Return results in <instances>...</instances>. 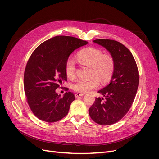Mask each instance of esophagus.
Wrapping results in <instances>:
<instances>
[{
  "instance_id": "esophagus-1",
  "label": "esophagus",
  "mask_w": 159,
  "mask_h": 159,
  "mask_svg": "<svg viewBox=\"0 0 159 159\" xmlns=\"http://www.w3.org/2000/svg\"><path fill=\"white\" fill-rule=\"evenodd\" d=\"M84 93H77L75 95V97H82V96H84Z\"/></svg>"
}]
</instances>
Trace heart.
I'll return each mask as SVG.
<instances>
[{"mask_svg":"<svg viewBox=\"0 0 159 159\" xmlns=\"http://www.w3.org/2000/svg\"><path fill=\"white\" fill-rule=\"evenodd\" d=\"M77 60L82 64L91 67V75L97 77L89 79H79L75 81L72 88L77 92L87 93L96 89L98 85V79L102 83L109 81L115 70V61L111 55H103L98 48L88 47L83 49L77 53ZM65 73L69 79H73L76 74V66L72 58L67 59L65 64Z\"/></svg>","mask_w":159,"mask_h":159,"instance_id":"obj_1","label":"heart"}]
</instances>
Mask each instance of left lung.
<instances>
[{
  "label": "left lung",
  "instance_id": "1",
  "mask_svg": "<svg viewBox=\"0 0 159 159\" xmlns=\"http://www.w3.org/2000/svg\"><path fill=\"white\" fill-rule=\"evenodd\" d=\"M93 42L105 48L115 61L110 84L98 91L105 101L102 97L96 98L89 110L91 119L107 126L119 121L130 109L139 86V71L132 53L119 42L101 39Z\"/></svg>",
  "mask_w": 159,
  "mask_h": 159
}]
</instances>
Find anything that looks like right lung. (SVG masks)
Listing matches in <instances>:
<instances>
[{
	"mask_svg": "<svg viewBox=\"0 0 159 159\" xmlns=\"http://www.w3.org/2000/svg\"><path fill=\"white\" fill-rule=\"evenodd\" d=\"M88 43L56 36L40 44L30 56L24 71V91L31 110L40 120L55 122L68 114L75 95L68 91L61 97L55 89L67 80L65 64L69 56Z\"/></svg>",
	"mask_w": 159,
	"mask_h": 159,
	"instance_id": "right-lung-1",
	"label": "right lung"
}]
</instances>
